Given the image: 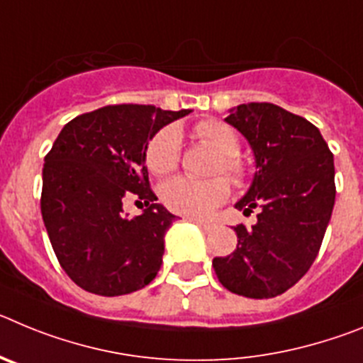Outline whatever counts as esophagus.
I'll return each mask as SVG.
<instances>
[{"label":"esophagus","mask_w":363,"mask_h":363,"mask_svg":"<svg viewBox=\"0 0 363 363\" xmlns=\"http://www.w3.org/2000/svg\"><path fill=\"white\" fill-rule=\"evenodd\" d=\"M194 223H196L198 227H201V229H203V230H211V229H213V225H211V223H207V221L196 220V221H194Z\"/></svg>","instance_id":"1"}]
</instances>
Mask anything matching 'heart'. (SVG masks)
I'll list each match as a JSON object with an SVG mask.
<instances>
[{
  "label": "heart",
  "instance_id": "b5f03b06",
  "mask_svg": "<svg viewBox=\"0 0 363 363\" xmlns=\"http://www.w3.org/2000/svg\"><path fill=\"white\" fill-rule=\"evenodd\" d=\"M194 136L205 147L218 152L214 160L213 174H223L234 185H245L251 178V171L240 158L238 133L220 120H203L194 127ZM182 158V138L176 127L169 125L150 138L145 149V165L152 174L165 176L178 167ZM230 194V185L223 176L216 178L198 179L191 178H172L162 185L160 198L167 209L187 218H205L209 216L216 207L225 203Z\"/></svg>",
  "mask_w": 363,
  "mask_h": 363
}]
</instances>
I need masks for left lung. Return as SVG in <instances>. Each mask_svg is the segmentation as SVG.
I'll return each mask as SVG.
<instances>
[{
  "instance_id": "left-lung-1",
  "label": "left lung",
  "mask_w": 363,
  "mask_h": 363,
  "mask_svg": "<svg viewBox=\"0 0 363 363\" xmlns=\"http://www.w3.org/2000/svg\"><path fill=\"white\" fill-rule=\"evenodd\" d=\"M227 123L249 140L256 158L252 185L236 209L258 221L234 227L238 245L218 256L220 284L245 298H274L311 269L335 207V160L306 118L272 104L238 105Z\"/></svg>"
}]
</instances>
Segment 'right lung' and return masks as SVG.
<instances>
[{"instance_id":"obj_1","label":"right lung","mask_w":363,"mask_h":363,"mask_svg":"<svg viewBox=\"0 0 363 363\" xmlns=\"http://www.w3.org/2000/svg\"><path fill=\"white\" fill-rule=\"evenodd\" d=\"M191 111L107 105L70 120L45 156L41 216L70 280L99 296L143 289L162 267L163 236L176 220L149 184V140ZM146 203L125 218L123 201Z\"/></svg>"}]
</instances>
